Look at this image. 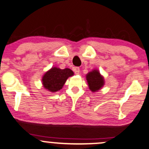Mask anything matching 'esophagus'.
<instances>
[{
  "label": "esophagus",
  "mask_w": 149,
  "mask_h": 149,
  "mask_svg": "<svg viewBox=\"0 0 149 149\" xmlns=\"http://www.w3.org/2000/svg\"><path fill=\"white\" fill-rule=\"evenodd\" d=\"M73 71L76 74H79L80 73V68L79 67H73Z\"/></svg>",
  "instance_id": "34e87169"
}]
</instances>
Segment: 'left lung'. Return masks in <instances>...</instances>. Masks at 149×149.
Here are the masks:
<instances>
[{"instance_id":"left-lung-1","label":"left lung","mask_w":149,"mask_h":149,"mask_svg":"<svg viewBox=\"0 0 149 149\" xmlns=\"http://www.w3.org/2000/svg\"><path fill=\"white\" fill-rule=\"evenodd\" d=\"M86 80L90 90L93 92L98 91L104 84V78L101 76L100 73L97 70H93L88 73L86 75Z\"/></svg>"}]
</instances>
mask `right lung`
Returning a JSON list of instances; mask_svg holds the SVG:
<instances>
[{"label":"right lung","mask_w":149,"mask_h":149,"mask_svg":"<svg viewBox=\"0 0 149 149\" xmlns=\"http://www.w3.org/2000/svg\"><path fill=\"white\" fill-rule=\"evenodd\" d=\"M73 75V71L68 68L61 69L53 67L43 76L42 84L51 92L58 91L63 88L67 79Z\"/></svg>","instance_id":"right-lung-1"}]
</instances>
